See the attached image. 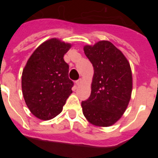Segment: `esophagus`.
<instances>
[{
	"instance_id": "esophagus-1",
	"label": "esophagus",
	"mask_w": 158,
	"mask_h": 158,
	"mask_svg": "<svg viewBox=\"0 0 158 158\" xmlns=\"http://www.w3.org/2000/svg\"><path fill=\"white\" fill-rule=\"evenodd\" d=\"M81 82H82L81 79H78L77 81H76V85H80L81 84Z\"/></svg>"
}]
</instances>
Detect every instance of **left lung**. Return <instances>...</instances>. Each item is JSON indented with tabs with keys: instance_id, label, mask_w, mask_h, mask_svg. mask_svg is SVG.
<instances>
[{
	"instance_id": "1",
	"label": "left lung",
	"mask_w": 158,
	"mask_h": 158,
	"mask_svg": "<svg viewBox=\"0 0 158 158\" xmlns=\"http://www.w3.org/2000/svg\"><path fill=\"white\" fill-rule=\"evenodd\" d=\"M93 65L91 95L81 102L83 114L95 126L109 127L126 111L132 92V73L126 57L109 41L84 47Z\"/></svg>"
}]
</instances>
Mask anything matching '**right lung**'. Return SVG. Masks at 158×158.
<instances>
[{
    "mask_svg": "<svg viewBox=\"0 0 158 158\" xmlns=\"http://www.w3.org/2000/svg\"><path fill=\"white\" fill-rule=\"evenodd\" d=\"M71 44L58 39L42 43L31 55L22 73V92L27 107L35 117L49 120L62 112L72 93L69 65L64 55Z\"/></svg>",
    "mask_w": 158,
    "mask_h": 158,
    "instance_id": "1",
    "label": "right lung"
}]
</instances>
